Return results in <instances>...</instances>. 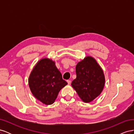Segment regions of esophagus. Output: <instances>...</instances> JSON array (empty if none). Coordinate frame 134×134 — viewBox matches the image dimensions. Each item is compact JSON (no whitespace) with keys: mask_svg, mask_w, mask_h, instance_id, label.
<instances>
[{"mask_svg":"<svg viewBox=\"0 0 134 134\" xmlns=\"http://www.w3.org/2000/svg\"><path fill=\"white\" fill-rule=\"evenodd\" d=\"M67 82H68V84H70V83H71V80H67Z\"/></svg>","mask_w":134,"mask_h":134,"instance_id":"obj_1","label":"esophagus"}]
</instances>
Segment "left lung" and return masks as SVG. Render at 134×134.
I'll use <instances>...</instances> for the list:
<instances>
[{"instance_id": "left-lung-1", "label": "left lung", "mask_w": 134, "mask_h": 134, "mask_svg": "<svg viewBox=\"0 0 134 134\" xmlns=\"http://www.w3.org/2000/svg\"><path fill=\"white\" fill-rule=\"evenodd\" d=\"M76 78L71 83L80 98L88 103L102 92L104 86L103 71L96 60L87 56L76 65Z\"/></svg>"}]
</instances>
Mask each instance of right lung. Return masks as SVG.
<instances>
[{"mask_svg": "<svg viewBox=\"0 0 134 134\" xmlns=\"http://www.w3.org/2000/svg\"><path fill=\"white\" fill-rule=\"evenodd\" d=\"M28 84L34 97L48 105L54 102L60 91L68 83L63 79L55 62L45 58L36 65L30 75Z\"/></svg>", "mask_w": 134, "mask_h": 134, "instance_id": "obj_1", "label": "right lung"}]
</instances>
